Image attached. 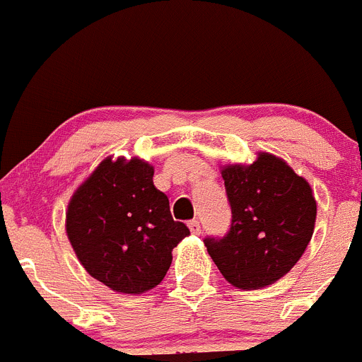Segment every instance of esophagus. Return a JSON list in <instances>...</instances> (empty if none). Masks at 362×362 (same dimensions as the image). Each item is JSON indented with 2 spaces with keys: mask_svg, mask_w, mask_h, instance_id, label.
I'll list each match as a JSON object with an SVG mask.
<instances>
[{
  "mask_svg": "<svg viewBox=\"0 0 362 362\" xmlns=\"http://www.w3.org/2000/svg\"><path fill=\"white\" fill-rule=\"evenodd\" d=\"M187 227H189V230H191V234H200V221L198 220H191L187 223Z\"/></svg>",
  "mask_w": 362,
  "mask_h": 362,
  "instance_id": "esophagus-1",
  "label": "esophagus"
}]
</instances>
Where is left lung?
Returning a JSON list of instances; mask_svg holds the SVG:
<instances>
[{
    "mask_svg": "<svg viewBox=\"0 0 362 362\" xmlns=\"http://www.w3.org/2000/svg\"><path fill=\"white\" fill-rule=\"evenodd\" d=\"M230 230L205 247L221 276L242 291L272 285L299 262L314 234L317 204L307 178L259 151L252 164L221 165Z\"/></svg>",
    "mask_w": 362,
    "mask_h": 362,
    "instance_id": "left-lung-1",
    "label": "left lung"
}]
</instances>
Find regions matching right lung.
<instances>
[{"label":"right lung","instance_id":"right-lung-1","mask_svg":"<svg viewBox=\"0 0 362 362\" xmlns=\"http://www.w3.org/2000/svg\"><path fill=\"white\" fill-rule=\"evenodd\" d=\"M139 157L104 158L74 191L66 236L88 274L119 294L139 296L164 279L173 249L189 236Z\"/></svg>","mask_w":362,"mask_h":362}]
</instances>
